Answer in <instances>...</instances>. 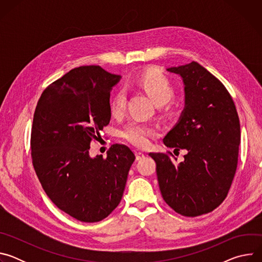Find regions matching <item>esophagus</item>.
Here are the masks:
<instances>
[{
	"label": "esophagus",
	"instance_id": "esophagus-1",
	"mask_svg": "<svg viewBox=\"0 0 262 262\" xmlns=\"http://www.w3.org/2000/svg\"><path fill=\"white\" fill-rule=\"evenodd\" d=\"M144 158H145V155H144L143 152H141V151L136 152V160H137V161H140V160H142V159H144Z\"/></svg>",
	"mask_w": 262,
	"mask_h": 262
}]
</instances>
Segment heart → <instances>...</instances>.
<instances>
[{"label": "heart", "mask_w": 262, "mask_h": 262, "mask_svg": "<svg viewBox=\"0 0 262 262\" xmlns=\"http://www.w3.org/2000/svg\"><path fill=\"white\" fill-rule=\"evenodd\" d=\"M132 85L144 90L157 104H164L174 96V87L170 79L163 72L148 68L132 82ZM126 107V94L120 89L110 100V112L113 117H120L124 114ZM157 134V130L140 121H132L126 124L120 136L127 142L144 147L149 144V140Z\"/></svg>", "instance_id": "heart-1"}]
</instances>
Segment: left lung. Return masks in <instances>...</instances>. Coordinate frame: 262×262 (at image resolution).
Returning <instances> with one entry per match:
<instances>
[{
    "label": "left lung",
    "mask_w": 262,
    "mask_h": 262,
    "mask_svg": "<svg viewBox=\"0 0 262 262\" xmlns=\"http://www.w3.org/2000/svg\"><path fill=\"white\" fill-rule=\"evenodd\" d=\"M167 70L183 80L185 107L164 144L188 154L178 165L169 151L149 156L157 163L166 203L177 213L193 217L212 211L228 195L237 168L239 119L228 90L199 63Z\"/></svg>",
    "instance_id": "obj_1"
}]
</instances>
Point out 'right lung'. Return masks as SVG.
<instances>
[{
    "instance_id": "right-lung-1",
    "label": "right lung",
    "mask_w": 262,
    "mask_h": 262,
    "mask_svg": "<svg viewBox=\"0 0 262 262\" xmlns=\"http://www.w3.org/2000/svg\"><path fill=\"white\" fill-rule=\"evenodd\" d=\"M120 76L100 66L73 68L49 85L37 102L32 163L53 203L84 223L105 219L121 201L136 157L122 144L106 158L89 156L90 143L111 120L110 92Z\"/></svg>"
}]
</instances>
